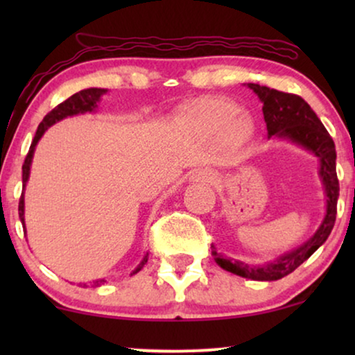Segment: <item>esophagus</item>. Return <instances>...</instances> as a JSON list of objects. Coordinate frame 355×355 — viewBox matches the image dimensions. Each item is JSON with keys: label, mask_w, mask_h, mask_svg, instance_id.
Here are the masks:
<instances>
[{"label": "esophagus", "mask_w": 355, "mask_h": 355, "mask_svg": "<svg viewBox=\"0 0 355 355\" xmlns=\"http://www.w3.org/2000/svg\"><path fill=\"white\" fill-rule=\"evenodd\" d=\"M215 173L211 171V169H200V171H197L193 174L192 179H196V181H205V182H213L215 181Z\"/></svg>", "instance_id": "esophagus-1"}]
</instances>
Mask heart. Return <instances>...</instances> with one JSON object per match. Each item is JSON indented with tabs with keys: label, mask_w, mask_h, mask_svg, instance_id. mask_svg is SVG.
Returning <instances> with one entry per match:
<instances>
[{
	"label": "heart",
	"mask_w": 355,
	"mask_h": 355,
	"mask_svg": "<svg viewBox=\"0 0 355 355\" xmlns=\"http://www.w3.org/2000/svg\"><path fill=\"white\" fill-rule=\"evenodd\" d=\"M179 123L197 135H215L220 132L227 144H244L252 134V121L245 113L237 111L231 100L198 98L187 103L179 111Z\"/></svg>",
	"instance_id": "b5f03b06"
}]
</instances>
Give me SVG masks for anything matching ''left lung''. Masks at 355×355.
Masks as SVG:
<instances>
[{
	"instance_id": "left-lung-1",
	"label": "left lung",
	"mask_w": 355,
	"mask_h": 355,
	"mask_svg": "<svg viewBox=\"0 0 355 355\" xmlns=\"http://www.w3.org/2000/svg\"><path fill=\"white\" fill-rule=\"evenodd\" d=\"M252 90L263 101V118L268 135L288 137L302 147L312 150L320 158V174H322L324 189H327V216L312 239L307 244L299 247L297 250L281 257L275 263L263 266H250L242 261H232L218 254L211 245V255L223 270L239 275L242 278L255 281H276L284 278L286 275L304 263L331 232L338 211L339 181L336 174V148L328 130L324 129L322 121L313 113L307 101L302 96L270 89V87L249 84Z\"/></svg>"
}]
</instances>
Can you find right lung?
<instances>
[{"instance_id": "obj_1", "label": "right lung", "mask_w": 355, "mask_h": 355, "mask_svg": "<svg viewBox=\"0 0 355 355\" xmlns=\"http://www.w3.org/2000/svg\"><path fill=\"white\" fill-rule=\"evenodd\" d=\"M103 94H105L103 89H85V90L77 92V94H74L72 96H69L67 100L62 101V103L58 105L56 108H53L50 113H48L45 118H43V121L40 123V125H38V129L35 132V137H33V140H32L31 150H28L27 157H26V159H24V164H22V184H24V187H26V182L28 179V173H31V163H32V157H33V150H35V145H37L38 140H40L43 132H45V130L50 128L51 124H55L56 121L66 118V116L85 113V111H92L96 106V101H98V98ZM19 218H21L22 226L26 227V225H24V192L21 193V198H19ZM147 260L148 259L145 257V259L142 260V263H140L137 268L134 270V273H137V271L142 270L144 265L147 263ZM103 283H105L103 279L94 281V286H100Z\"/></svg>"}]
</instances>
